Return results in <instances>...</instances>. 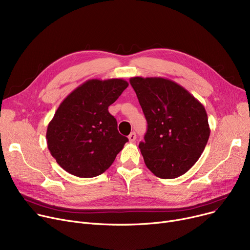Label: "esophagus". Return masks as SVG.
I'll use <instances>...</instances> for the list:
<instances>
[{"label": "esophagus", "mask_w": 250, "mask_h": 250, "mask_svg": "<svg viewBox=\"0 0 250 250\" xmlns=\"http://www.w3.org/2000/svg\"><path fill=\"white\" fill-rule=\"evenodd\" d=\"M136 138H137V135H136V133H130L129 134V136H128V141L130 142V143H133V142H135L136 141Z\"/></svg>", "instance_id": "obj_1"}]
</instances>
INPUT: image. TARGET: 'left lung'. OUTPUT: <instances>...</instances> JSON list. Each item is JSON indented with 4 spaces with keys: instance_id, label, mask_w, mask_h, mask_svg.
<instances>
[{
    "instance_id": "1",
    "label": "left lung",
    "mask_w": 250,
    "mask_h": 250,
    "mask_svg": "<svg viewBox=\"0 0 250 250\" xmlns=\"http://www.w3.org/2000/svg\"><path fill=\"white\" fill-rule=\"evenodd\" d=\"M147 120L145 141L139 144L146 166L157 177L176 178L199 160L209 137L204 105L179 84L161 77H133Z\"/></svg>"
}]
</instances>
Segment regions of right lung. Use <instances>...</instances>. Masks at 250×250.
I'll return each instance as SVG.
<instances>
[{
	"instance_id": "obj_1",
	"label": "right lung",
	"mask_w": 250,
	"mask_h": 250,
	"mask_svg": "<svg viewBox=\"0 0 250 250\" xmlns=\"http://www.w3.org/2000/svg\"><path fill=\"white\" fill-rule=\"evenodd\" d=\"M128 83L124 79H91L60 104L46 130L47 148L72 175L90 178L106 171L128 141L117 130L108 106Z\"/></svg>"
}]
</instances>
